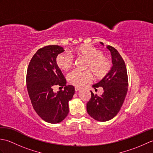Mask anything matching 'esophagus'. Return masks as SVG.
<instances>
[{"instance_id":"34e87169","label":"esophagus","mask_w":153,"mask_h":153,"mask_svg":"<svg viewBox=\"0 0 153 153\" xmlns=\"http://www.w3.org/2000/svg\"><path fill=\"white\" fill-rule=\"evenodd\" d=\"M79 90H81L80 87H75V91H79Z\"/></svg>"}]
</instances>
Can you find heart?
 <instances>
[{"instance_id": "heart-1", "label": "heart", "mask_w": 153, "mask_h": 153, "mask_svg": "<svg viewBox=\"0 0 153 153\" xmlns=\"http://www.w3.org/2000/svg\"><path fill=\"white\" fill-rule=\"evenodd\" d=\"M73 53L77 57L87 59L85 68L88 70H74L68 74V82L74 86L81 87L90 82L93 79L92 73L97 79H102L112 69L111 60L105 56L101 51L91 45H83L77 47L73 49ZM56 62L61 70L67 71L74 65V57L69 52H63L57 55Z\"/></svg>"}]
</instances>
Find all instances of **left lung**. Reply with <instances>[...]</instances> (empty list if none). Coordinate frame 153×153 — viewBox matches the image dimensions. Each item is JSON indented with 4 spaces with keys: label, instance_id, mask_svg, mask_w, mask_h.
I'll return each mask as SVG.
<instances>
[{
    "label": "left lung",
    "instance_id": "obj_1",
    "mask_svg": "<svg viewBox=\"0 0 153 153\" xmlns=\"http://www.w3.org/2000/svg\"><path fill=\"white\" fill-rule=\"evenodd\" d=\"M107 48L111 53L113 66L106 77L93 85L95 90L102 87L104 92L98 96L91 91V97L87 103L89 116L99 122L108 121L117 115L124 101L128 87L124 60L115 48L108 45Z\"/></svg>",
    "mask_w": 153,
    "mask_h": 153
}]
</instances>
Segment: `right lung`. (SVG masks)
Segmentation results:
<instances>
[{
	"instance_id": "add662e5",
	"label": "right lung",
	"mask_w": 153,
	"mask_h": 153,
	"mask_svg": "<svg viewBox=\"0 0 153 153\" xmlns=\"http://www.w3.org/2000/svg\"><path fill=\"white\" fill-rule=\"evenodd\" d=\"M64 51L58 45L39 48L30 60L27 70L26 84L35 111L45 122L57 123L69 112L68 102L75 93L73 85H66V80L56 62L58 54ZM56 85L64 86V90L54 93Z\"/></svg>"
}]
</instances>
